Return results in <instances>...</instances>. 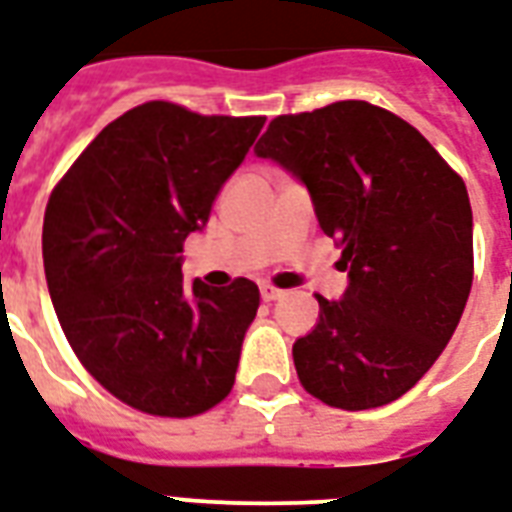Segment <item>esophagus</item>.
Instances as JSON below:
<instances>
[{"label": "esophagus", "instance_id": "34e87169", "mask_svg": "<svg viewBox=\"0 0 512 512\" xmlns=\"http://www.w3.org/2000/svg\"><path fill=\"white\" fill-rule=\"evenodd\" d=\"M260 295H263L265 303H271V300L284 298V290H279V287H273V284H263V287H260Z\"/></svg>", "mask_w": 512, "mask_h": 512}]
</instances>
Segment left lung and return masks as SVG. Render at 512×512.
Instances as JSON below:
<instances>
[{"label":"left lung","instance_id":"obj_1","mask_svg":"<svg viewBox=\"0 0 512 512\" xmlns=\"http://www.w3.org/2000/svg\"><path fill=\"white\" fill-rule=\"evenodd\" d=\"M255 152L306 182L349 271L343 298L317 295V327L292 346L303 389L341 411L403 397L446 349L473 287L464 179L368 101L273 117Z\"/></svg>","mask_w":512,"mask_h":512}]
</instances>
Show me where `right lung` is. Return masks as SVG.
I'll return each instance as SVG.
<instances>
[{"mask_svg": "<svg viewBox=\"0 0 512 512\" xmlns=\"http://www.w3.org/2000/svg\"><path fill=\"white\" fill-rule=\"evenodd\" d=\"M263 123L147 101L112 120L50 193L42 260L61 330L136 411L190 419L233 389L260 290L249 279L190 290L179 252Z\"/></svg>", "mask_w": 512, "mask_h": 512, "instance_id": "obj_1", "label": "right lung"}]
</instances>
